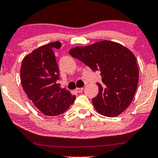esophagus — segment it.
<instances>
[{"label": "esophagus", "mask_w": 158, "mask_h": 158, "mask_svg": "<svg viewBox=\"0 0 158 158\" xmlns=\"http://www.w3.org/2000/svg\"><path fill=\"white\" fill-rule=\"evenodd\" d=\"M83 91V88H77L76 89V91L78 93H81Z\"/></svg>", "instance_id": "esophagus-1"}]
</instances>
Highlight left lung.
<instances>
[{"instance_id":"obj_1","label":"left lung","mask_w":158,"mask_h":158,"mask_svg":"<svg viewBox=\"0 0 158 158\" xmlns=\"http://www.w3.org/2000/svg\"><path fill=\"white\" fill-rule=\"evenodd\" d=\"M70 55L99 71L104 86L97 83L98 95L92 99L95 109L107 117L118 116L133 100L138 86L139 70L131 50L121 44L103 40L85 47H76Z\"/></svg>"}]
</instances>
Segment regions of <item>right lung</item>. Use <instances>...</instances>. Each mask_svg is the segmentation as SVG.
Returning a JSON list of instances; mask_svg holds the SVG:
<instances>
[{
    "label": "right lung",
    "mask_w": 158,
    "mask_h": 158,
    "mask_svg": "<svg viewBox=\"0 0 158 158\" xmlns=\"http://www.w3.org/2000/svg\"><path fill=\"white\" fill-rule=\"evenodd\" d=\"M60 48V42H54L35 49L23 59L21 65V84L25 94L35 106L48 116L64 113L76 98L56 84L60 69L53 50Z\"/></svg>",
    "instance_id": "right-lung-1"
}]
</instances>
